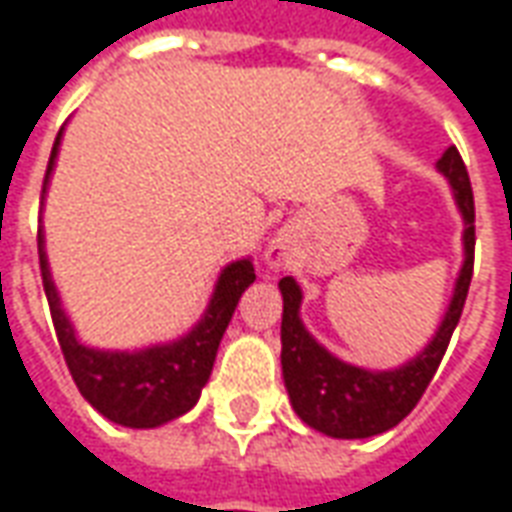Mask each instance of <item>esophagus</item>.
<instances>
[{
    "label": "esophagus",
    "instance_id": "obj_1",
    "mask_svg": "<svg viewBox=\"0 0 512 512\" xmlns=\"http://www.w3.org/2000/svg\"><path fill=\"white\" fill-rule=\"evenodd\" d=\"M288 244L282 241V238H274L271 241V246H268V252H266V260H268V266L271 268H279V266H285L288 263Z\"/></svg>",
    "mask_w": 512,
    "mask_h": 512
}]
</instances>
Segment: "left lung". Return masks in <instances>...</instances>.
Returning <instances> with one entry per match:
<instances>
[{
	"label": "left lung",
	"mask_w": 512,
	"mask_h": 512,
	"mask_svg": "<svg viewBox=\"0 0 512 512\" xmlns=\"http://www.w3.org/2000/svg\"><path fill=\"white\" fill-rule=\"evenodd\" d=\"M447 178L455 205L463 219V263L452 288L450 307L441 318L430 343L406 365L392 370H367L348 365L326 351L301 321V288L293 277L279 279L282 293V378L288 386L290 406L318 433L332 439H370L395 428L411 414L430 378L436 376L441 356L461 321L474 266V197L469 172L461 153L447 147L436 161Z\"/></svg>",
	"instance_id": "left-lung-1"
}]
</instances>
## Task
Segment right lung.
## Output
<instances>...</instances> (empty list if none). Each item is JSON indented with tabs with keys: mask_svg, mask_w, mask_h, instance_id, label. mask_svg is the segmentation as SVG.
Wrapping results in <instances>:
<instances>
[{
	"mask_svg": "<svg viewBox=\"0 0 512 512\" xmlns=\"http://www.w3.org/2000/svg\"><path fill=\"white\" fill-rule=\"evenodd\" d=\"M60 142L62 128L51 147L49 169L43 180V200L57 164ZM38 255L43 290L49 299L51 321L60 340L62 356L79 392L98 414H104L123 428H158L197 406L202 386L211 378L216 351L238 307V299L255 282V266L249 257L233 260L230 266L222 268L202 318L183 337L136 348V351H101L79 343L71 318L62 310L60 293L51 279L43 227L38 230Z\"/></svg>",
	"mask_w": 512,
	"mask_h": 512,
	"instance_id": "obj_1",
	"label": "right lung"
}]
</instances>
